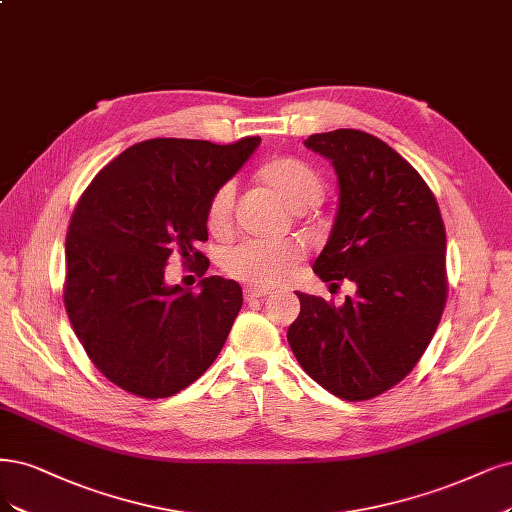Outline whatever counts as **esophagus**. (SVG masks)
<instances>
[{"instance_id":"esophagus-1","label":"esophagus","mask_w":512,"mask_h":512,"mask_svg":"<svg viewBox=\"0 0 512 512\" xmlns=\"http://www.w3.org/2000/svg\"><path fill=\"white\" fill-rule=\"evenodd\" d=\"M269 294V290H264V288H252V286H248V288H243V296H245V301H254V298H264Z\"/></svg>"}]
</instances>
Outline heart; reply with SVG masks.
<instances>
[{"instance_id":"1","label":"heart","mask_w":512,"mask_h":512,"mask_svg":"<svg viewBox=\"0 0 512 512\" xmlns=\"http://www.w3.org/2000/svg\"><path fill=\"white\" fill-rule=\"evenodd\" d=\"M260 180L294 211H303L320 203L324 195V182L311 165L301 158L281 156L260 169ZM235 186L222 184L207 205V226L211 233H224L233 218ZM305 252L298 243H260L243 241L222 254V269L228 277L254 288H271L286 281Z\"/></svg>"}]
</instances>
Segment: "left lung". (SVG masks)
I'll list each match as a JSON object with an SVG mask.
<instances>
[{
	"mask_svg": "<svg viewBox=\"0 0 512 512\" xmlns=\"http://www.w3.org/2000/svg\"><path fill=\"white\" fill-rule=\"evenodd\" d=\"M305 146L339 180L337 218L313 271L358 290L341 307L296 292L288 343L324 390L368 400L407 377L434 337L447 303L445 224L424 178L379 137L337 129Z\"/></svg>",
	"mask_w": 512,
	"mask_h": 512,
	"instance_id": "8db88e82",
	"label": "left lung"
}]
</instances>
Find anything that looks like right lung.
Returning a JSON list of instances; mask_svg holds the SVG:
<instances>
[{"label":"right lung","instance_id":"right-lung-1","mask_svg":"<svg viewBox=\"0 0 512 512\" xmlns=\"http://www.w3.org/2000/svg\"><path fill=\"white\" fill-rule=\"evenodd\" d=\"M158 137L118 154L88 184L65 239L63 301L88 358L122 390L167 398L220 354L241 309V286L211 275L199 292L165 284L173 254L209 260L207 205L258 148Z\"/></svg>","mask_w":512,"mask_h":512}]
</instances>
